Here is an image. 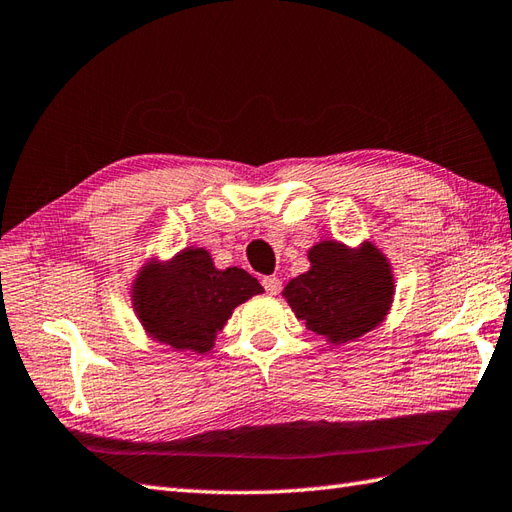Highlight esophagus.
Here are the masks:
<instances>
[{
  "instance_id": "esophagus-1",
  "label": "esophagus",
  "mask_w": 512,
  "mask_h": 512,
  "mask_svg": "<svg viewBox=\"0 0 512 512\" xmlns=\"http://www.w3.org/2000/svg\"><path fill=\"white\" fill-rule=\"evenodd\" d=\"M261 285H264V290L272 296L279 294V290H281V281L277 277H264L261 279Z\"/></svg>"
}]
</instances>
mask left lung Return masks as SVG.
I'll return each instance as SVG.
<instances>
[{"label": "left lung", "instance_id": "1", "mask_svg": "<svg viewBox=\"0 0 512 512\" xmlns=\"http://www.w3.org/2000/svg\"><path fill=\"white\" fill-rule=\"evenodd\" d=\"M310 261L312 268L283 290L307 329L340 344L382 323L395 285L388 261L377 248L351 251L340 242H320L310 251Z\"/></svg>", "mask_w": 512, "mask_h": 512}]
</instances>
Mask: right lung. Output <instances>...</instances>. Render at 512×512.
Listing matches in <instances>:
<instances>
[{
  "instance_id": "obj_1",
  "label": "right lung",
  "mask_w": 512,
  "mask_h": 512,
  "mask_svg": "<svg viewBox=\"0 0 512 512\" xmlns=\"http://www.w3.org/2000/svg\"><path fill=\"white\" fill-rule=\"evenodd\" d=\"M261 292L246 270H218L205 248H187L170 264H150L139 272L133 303L152 338L172 349L205 353L235 307Z\"/></svg>"
}]
</instances>
